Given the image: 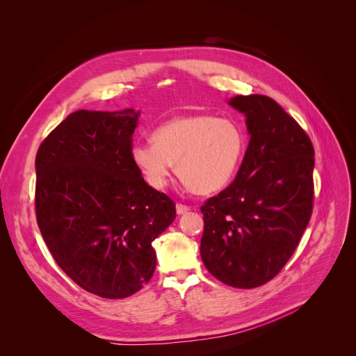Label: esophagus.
I'll list each match as a JSON object with an SVG mask.
<instances>
[{
    "label": "esophagus",
    "mask_w": 356,
    "mask_h": 356,
    "mask_svg": "<svg viewBox=\"0 0 356 356\" xmlns=\"http://www.w3.org/2000/svg\"><path fill=\"white\" fill-rule=\"evenodd\" d=\"M190 211V207H187V204H182V203H177V213L178 215H184L186 212Z\"/></svg>",
    "instance_id": "1"
}]
</instances>
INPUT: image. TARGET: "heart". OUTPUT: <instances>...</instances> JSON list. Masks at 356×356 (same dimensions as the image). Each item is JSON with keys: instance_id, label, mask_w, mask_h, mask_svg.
I'll return each instance as SVG.
<instances>
[{"instance_id": "obj_1", "label": "heart", "mask_w": 356, "mask_h": 356, "mask_svg": "<svg viewBox=\"0 0 356 356\" xmlns=\"http://www.w3.org/2000/svg\"><path fill=\"white\" fill-rule=\"evenodd\" d=\"M152 139L153 143H136L131 149L134 165L147 184L163 190L177 163L178 177L202 196L229 184L248 145L238 123L212 114L172 118L156 129Z\"/></svg>"}]
</instances>
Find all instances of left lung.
<instances>
[{"label":"left lung","instance_id":"8db88e82","mask_svg":"<svg viewBox=\"0 0 356 356\" xmlns=\"http://www.w3.org/2000/svg\"><path fill=\"white\" fill-rule=\"evenodd\" d=\"M250 134L232 184L200 208L202 261L225 285L257 288L294 254L314 208L315 152L310 138L276 101L234 96Z\"/></svg>","mask_w":356,"mask_h":356}]
</instances>
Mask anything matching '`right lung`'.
I'll return each instance as SVG.
<instances>
[{
    "label": "right lung",
    "mask_w": 356,
    "mask_h": 356,
    "mask_svg": "<svg viewBox=\"0 0 356 356\" xmlns=\"http://www.w3.org/2000/svg\"><path fill=\"white\" fill-rule=\"evenodd\" d=\"M139 111L70 114L35 157V213L58 266L104 298H124L156 270L153 241L177 217L175 203L149 187L131 149Z\"/></svg>",
    "instance_id": "1"
}]
</instances>
